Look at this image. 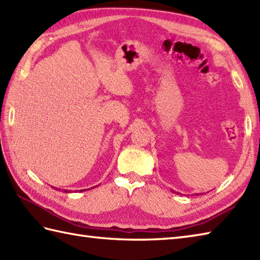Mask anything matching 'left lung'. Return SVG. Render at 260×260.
I'll list each match as a JSON object with an SVG mask.
<instances>
[{"label": "left lung", "mask_w": 260, "mask_h": 260, "mask_svg": "<svg viewBox=\"0 0 260 260\" xmlns=\"http://www.w3.org/2000/svg\"><path fill=\"white\" fill-rule=\"evenodd\" d=\"M171 191H172V192H174V193H176V192H175V191H174V190H171ZM197 196H198V194H197Z\"/></svg>", "instance_id": "8db88e82"}]
</instances>
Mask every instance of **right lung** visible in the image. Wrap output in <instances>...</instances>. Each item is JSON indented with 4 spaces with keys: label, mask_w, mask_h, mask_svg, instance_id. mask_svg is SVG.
<instances>
[{
    "label": "right lung",
    "mask_w": 260,
    "mask_h": 260,
    "mask_svg": "<svg viewBox=\"0 0 260 260\" xmlns=\"http://www.w3.org/2000/svg\"><path fill=\"white\" fill-rule=\"evenodd\" d=\"M52 187H53V186H52ZM56 189H57V190H59L58 187H56ZM80 191H84V190H80ZM64 192H68V191H67V190H64Z\"/></svg>",
    "instance_id": "1"
}]
</instances>
